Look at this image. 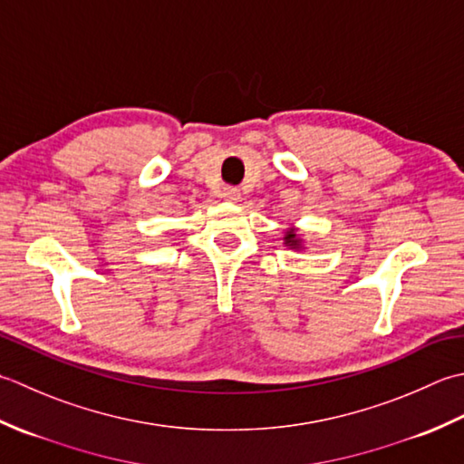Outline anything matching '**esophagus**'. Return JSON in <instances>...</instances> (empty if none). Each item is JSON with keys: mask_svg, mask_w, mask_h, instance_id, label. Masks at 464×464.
I'll use <instances>...</instances> for the list:
<instances>
[{"mask_svg": "<svg viewBox=\"0 0 464 464\" xmlns=\"http://www.w3.org/2000/svg\"><path fill=\"white\" fill-rule=\"evenodd\" d=\"M222 198H224V200H228V202H238L240 200V190H238V188H234V186H226L222 190Z\"/></svg>", "mask_w": 464, "mask_h": 464, "instance_id": "esophagus-1", "label": "esophagus"}]
</instances>
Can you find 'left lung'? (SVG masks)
I'll return each instance as SVG.
<instances>
[{
  "instance_id": "left-lung-1",
  "label": "left lung",
  "mask_w": 464,
  "mask_h": 464,
  "mask_svg": "<svg viewBox=\"0 0 464 464\" xmlns=\"http://www.w3.org/2000/svg\"><path fill=\"white\" fill-rule=\"evenodd\" d=\"M286 244H290V246H296V244H298L295 232H288V234H286Z\"/></svg>"
}]
</instances>
